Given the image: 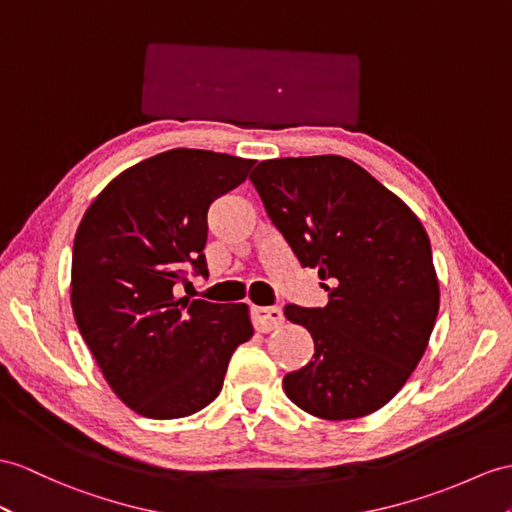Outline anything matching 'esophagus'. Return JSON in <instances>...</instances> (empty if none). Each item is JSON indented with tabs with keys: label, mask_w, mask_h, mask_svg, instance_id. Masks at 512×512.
Instances as JSON below:
<instances>
[{
	"label": "esophagus",
	"mask_w": 512,
	"mask_h": 512,
	"mask_svg": "<svg viewBox=\"0 0 512 512\" xmlns=\"http://www.w3.org/2000/svg\"><path fill=\"white\" fill-rule=\"evenodd\" d=\"M252 321L258 332H271L284 323V315L278 306H252Z\"/></svg>",
	"instance_id": "34e87169"
}]
</instances>
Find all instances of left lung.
<instances>
[{
	"label": "left lung",
	"instance_id": "obj_1",
	"mask_svg": "<svg viewBox=\"0 0 512 512\" xmlns=\"http://www.w3.org/2000/svg\"><path fill=\"white\" fill-rule=\"evenodd\" d=\"M249 180L299 263L317 269L328 291L323 308L284 306L315 341L313 360L284 376V393L334 421L382 408L426 352L439 313L421 221L343 156L263 160Z\"/></svg>",
	"mask_w": 512,
	"mask_h": 512
}]
</instances>
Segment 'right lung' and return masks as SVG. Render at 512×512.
Here are the masks:
<instances>
[{
  "label": "right lung",
  "instance_id": "1",
  "mask_svg": "<svg viewBox=\"0 0 512 512\" xmlns=\"http://www.w3.org/2000/svg\"><path fill=\"white\" fill-rule=\"evenodd\" d=\"M256 160L169 149L123 171L86 210L73 241L71 306L110 389L149 419H178L219 395L236 347L252 339L245 304L176 295L208 276V208Z\"/></svg>",
  "mask_w": 512,
  "mask_h": 512
}]
</instances>
